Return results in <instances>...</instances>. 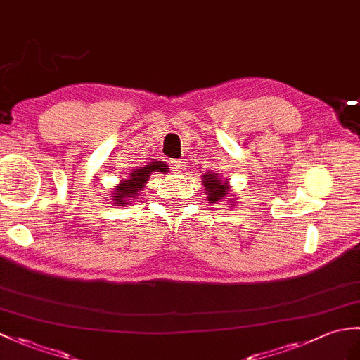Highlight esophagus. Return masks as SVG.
<instances>
[{"label":"esophagus","instance_id":"1","mask_svg":"<svg viewBox=\"0 0 360 360\" xmlns=\"http://www.w3.org/2000/svg\"><path fill=\"white\" fill-rule=\"evenodd\" d=\"M169 165H170V169H172L173 172L181 173V172L186 170V162L179 161V160H172V161L169 162Z\"/></svg>","mask_w":360,"mask_h":360}]
</instances>
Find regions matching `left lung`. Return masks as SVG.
I'll list each match as a JSON object with an SVG mask.
<instances>
[{
    "instance_id": "obj_1",
    "label": "left lung",
    "mask_w": 360,
    "mask_h": 360,
    "mask_svg": "<svg viewBox=\"0 0 360 360\" xmlns=\"http://www.w3.org/2000/svg\"><path fill=\"white\" fill-rule=\"evenodd\" d=\"M202 179H204L207 198L212 200V204L218 202V200H222L225 196L229 195V191H230L229 190V182L222 181L216 173H213V172L205 173Z\"/></svg>"
}]
</instances>
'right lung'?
<instances>
[{"label":"right lung","instance_id":"right-lung-1","mask_svg":"<svg viewBox=\"0 0 360 360\" xmlns=\"http://www.w3.org/2000/svg\"><path fill=\"white\" fill-rule=\"evenodd\" d=\"M167 172V165L161 161L153 162V164H148L147 167H141V169L135 170L127 181H122L120 184V187L116 188L118 193H113L116 196H113L118 204H124L127 198H135L138 195V191L144 188V184L147 181V178L150 176V173L152 172Z\"/></svg>","mask_w":360,"mask_h":360}]
</instances>
